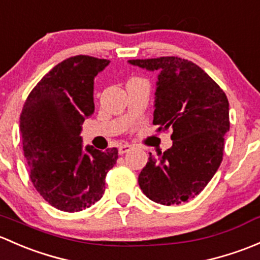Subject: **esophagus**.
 Returning <instances> with one entry per match:
<instances>
[{"mask_svg": "<svg viewBox=\"0 0 260 260\" xmlns=\"http://www.w3.org/2000/svg\"><path fill=\"white\" fill-rule=\"evenodd\" d=\"M131 149H133V146L129 145V144H124V145H120L119 146V154L120 155L126 154V152H129Z\"/></svg>", "mask_w": 260, "mask_h": 260, "instance_id": "obj_1", "label": "esophagus"}]
</instances>
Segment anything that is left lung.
<instances>
[{
  "mask_svg": "<svg viewBox=\"0 0 260 260\" xmlns=\"http://www.w3.org/2000/svg\"><path fill=\"white\" fill-rule=\"evenodd\" d=\"M131 65L157 70L152 124L173 129V146L156 156L150 152L139 174V185L150 200L179 205L208 185L223 160L229 131V101L203 69L185 58L129 60Z\"/></svg>",
  "mask_w": 260,
  "mask_h": 260,
  "instance_id": "obj_1",
  "label": "left lung"
}]
</instances>
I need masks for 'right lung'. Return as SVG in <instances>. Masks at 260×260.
<instances>
[{
	"mask_svg": "<svg viewBox=\"0 0 260 260\" xmlns=\"http://www.w3.org/2000/svg\"><path fill=\"white\" fill-rule=\"evenodd\" d=\"M110 61L69 57L32 89L20 115V131L34 186L53 208L68 213L103 198L117 149H82L81 125L95 110L93 79Z\"/></svg>",
	"mask_w": 260,
	"mask_h": 260,
	"instance_id": "right-lung-1",
	"label": "right lung"
}]
</instances>
